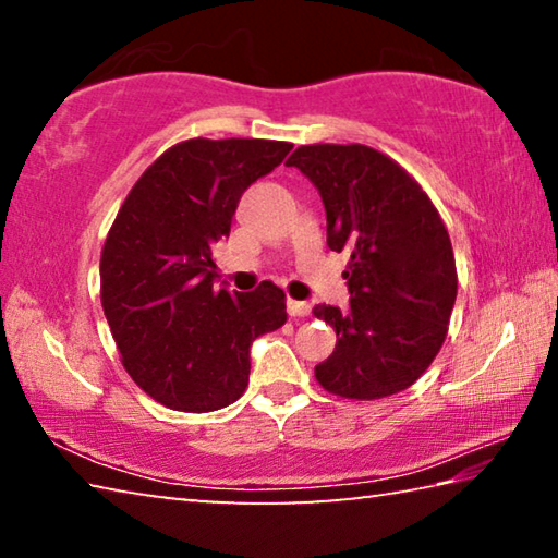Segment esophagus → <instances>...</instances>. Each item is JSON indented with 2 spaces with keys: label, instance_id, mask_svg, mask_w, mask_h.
<instances>
[{
  "label": "esophagus",
  "instance_id": "esophagus-1",
  "mask_svg": "<svg viewBox=\"0 0 558 558\" xmlns=\"http://www.w3.org/2000/svg\"><path fill=\"white\" fill-rule=\"evenodd\" d=\"M288 313H290V317H307L310 315V302H305V300H292V298H288Z\"/></svg>",
  "mask_w": 558,
  "mask_h": 558
}]
</instances>
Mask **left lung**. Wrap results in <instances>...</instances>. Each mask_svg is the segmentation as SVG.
I'll list each match as a JSON object with an SVG mask.
<instances>
[{
  "instance_id": "8db88e82",
  "label": "left lung",
  "mask_w": 558,
  "mask_h": 558,
  "mask_svg": "<svg viewBox=\"0 0 558 558\" xmlns=\"http://www.w3.org/2000/svg\"><path fill=\"white\" fill-rule=\"evenodd\" d=\"M286 165L323 196L329 248L349 253V307L313 310L337 332L317 381L356 401L409 389L440 352L458 295L438 209L405 169L366 145H302Z\"/></svg>"
}]
</instances>
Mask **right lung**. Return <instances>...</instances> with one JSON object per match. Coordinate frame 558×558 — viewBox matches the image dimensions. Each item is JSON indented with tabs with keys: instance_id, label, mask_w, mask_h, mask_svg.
<instances>
[{
	"instance_id": "obj_1",
	"label": "right lung",
	"mask_w": 558,
	"mask_h": 558,
	"mask_svg": "<svg viewBox=\"0 0 558 558\" xmlns=\"http://www.w3.org/2000/svg\"><path fill=\"white\" fill-rule=\"evenodd\" d=\"M290 143L204 140L169 147L120 206L100 256V300L122 366L167 409L219 411L241 399L251 344L286 325V292L216 288L214 243L231 233L241 194Z\"/></svg>"
}]
</instances>
